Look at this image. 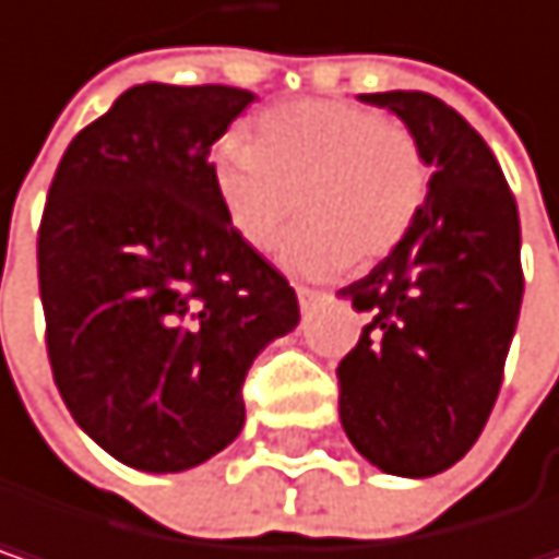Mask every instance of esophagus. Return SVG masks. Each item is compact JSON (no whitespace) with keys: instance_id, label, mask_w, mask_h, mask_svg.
<instances>
[{"instance_id":"1","label":"esophagus","mask_w":559,"mask_h":559,"mask_svg":"<svg viewBox=\"0 0 559 559\" xmlns=\"http://www.w3.org/2000/svg\"><path fill=\"white\" fill-rule=\"evenodd\" d=\"M323 297V290H317V287H304V284H297V300H300V310H310L317 300Z\"/></svg>"}]
</instances>
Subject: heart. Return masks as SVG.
Returning <instances> with one entry per match:
<instances>
[{
  "label": "heart",
  "instance_id": "b5f03b06",
  "mask_svg": "<svg viewBox=\"0 0 559 559\" xmlns=\"http://www.w3.org/2000/svg\"><path fill=\"white\" fill-rule=\"evenodd\" d=\"M211 181L229 229L269 249L294 207L304 221L284 236V269L310 278L345 272L355 255L381 262L419 224L431 191L423 140L400 121L338 102L300 98L229 133L211 156Z\"/></svg>",
  "mask_w": 559,
  "mask_h": 559
}]
</instances>
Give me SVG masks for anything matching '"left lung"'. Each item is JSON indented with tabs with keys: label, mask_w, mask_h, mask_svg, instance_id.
<instances>
[{
	"label": "left lung",
	"mask_w": 559,
	"mask_h": 559,
	"mask_svg": "<svg viewBox=\"0 0 559 559\" xmlns=\"http://www.w3.org/2000/svg\"><path fill=\"white\" fill-rule=\"evenodd\" d=\"M431 166L429 204L406 242L342 297L368 313L338 361L348 441L393 477L457 464L492 413L522 310L519 204L477 130L429 92H371Z\"/></svg>",
	"instance_id": "8db88e82"
}]
</instances>
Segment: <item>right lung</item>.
Wrapping results in <instances>:
<instances>
[{"instance_id":"add662e5","label":"right lung","mask_w":559,"mask_h":559,"mask_svg":"<svg viewBox=\"0 0 559 559\" xmlns=\"http://www.w3.org/2000/svg\"><path fill=\"white\" fill-rule=\"evenodd\" d=\"M255 102L233 85L128 88L67 146L37 229L53 383L121 464L178 474L242 431L255 355L297 294L229 229L211 146Z\"/></svg>"}]
</instances>
